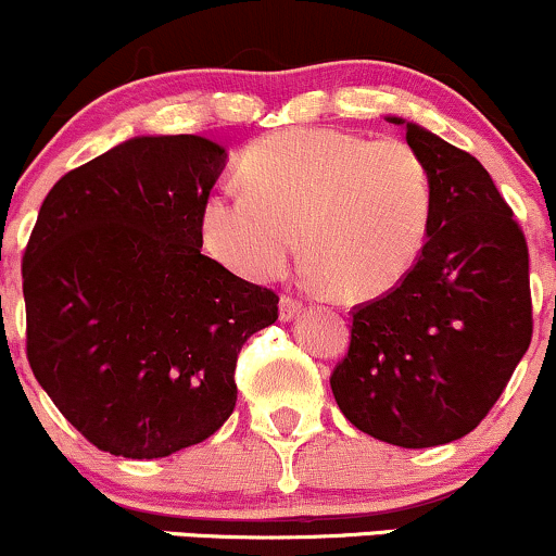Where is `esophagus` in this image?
<instances>
[{"instance_id":"34e87169","label":"esophagus","mask_w":556,"mask_h":556,"mask_svg":"<svg viewBox=\"0 0 556 556\" xmlns=\"http://www.w3.org/2000/svg\"><path fill=\"white\" fill-rule=\"evenodd\" d=\"M300 308H303V303H300L298 298L282 295V300H279V316H282L285 321H290V318H295V316L300 314Z\"/></svg>"}]
</instances>
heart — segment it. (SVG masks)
Segmentation results:
<instances>
[{"instance_id": "1", "label": "heart", "mask_w": 556, "mask_h": 556, "mask_svg": "<svg viewBox=\"0 0 556 556\" xmlns=\"http://www.w3.org/2000/svg\"><path fill=\"white\" fill-rule=\"evenodd\" d=\"M245 190H219L203 240L229 269L279 277L300 251L342 298L392 290L424 248L431 177L410 143L334 127H295L256 140L240 159Z\"/></svg>"}]
</instances>
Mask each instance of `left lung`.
<instances>
[{
	"instance_id": "obj_1",
	"label": "left lung",
	"mask_w": 556,
	"mask_h": 556,
	"mask_svg": "<svg viewBox=\"0 0 556 556\" xmlns=\"http://www.w3.org/2000/svg\"><path fill=\"white\" fill-rule=\"evenodd\" d=\"M405 138L431 177L426 245L392 290L350 311L329 384L355 429L424 450L486 418L531 344L533 303L526 235L489 172L424 127L407 123Z\"/></svg>"
}]
</instances>
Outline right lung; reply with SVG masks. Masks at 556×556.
<instances>
[{
	"label": "right lung",
	"mask_w": 556,
	"mask_h": 556,
	"mask_svg": "<svg viewBox=\"0 0 556 556\" xmlns=\"http://www.w3.org/2000/svg\"><path fill=\"white\" fill-rule=\"evenodd\" d=\"M225 149L146 136L54 182L23 253L25 355L101 452L154 460L232 416L240 348L279 295L203 256Z\"/></svg>",
	"instance_id": "1"
}]
</instances>
